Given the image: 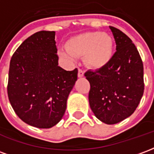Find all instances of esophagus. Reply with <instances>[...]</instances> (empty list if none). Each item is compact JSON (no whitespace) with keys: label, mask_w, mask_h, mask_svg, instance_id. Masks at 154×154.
<instances>
[{"label":"esophagus","mask_w":154,"mask_h":154,"mask_svg":"<svg viewBox=\"0 0 154 154\" xmlns=\"http://www.w3.org/2000/svg\"><path fill=\"white\" fill-rule=\"evenodd\" d=\"M77 76L78 77H84V71L82 69H78V73H77Z\"/></svg>","instance_id":"1"}]
</instances>
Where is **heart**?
I'll return each instance as SVG.
<instances>
[{
    "mask_svg": "<svg viewBox=\"0 0 154 154\" xmlns=\"http://www.w3.org/2000/svg\"><path fill=\"white\" fill-rule=\"evenodd\" d=\"M66 50L60 51L61 57L68 59L83 56L87 66L94 69L106 67L112 59L114 42L106 33L87 32L71 38L66 44Z\"/></svg>",
    "mask_w": 154,
    "mask_h": 154,
    "instance_id": "1",
    "label": "heart"
}]
</instances>
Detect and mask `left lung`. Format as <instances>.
Listing matches in <instances>:
<instances>
[{
	"label": "left lung",
	"instance_id": "8db88e82",
	"mask_svg": "<svg viewBox=\"0 0 154 154\" xmlns=\"http://www.w3.org/2000/svg\"><path fill=\"white\" fill-rule=\"evenodd\" d=\"M116 52L109 63L98 70L87 71L89 104L97 119L107 125L122 121L132 115L143 94V66L132 40L110 26Z\"/></svg>",
	"mask_w": 154,
	"mask_h": 154
}]
</instances>
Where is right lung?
Segmentation results:
<instances>
[{
    "label": "right lung",
    "instance_id": "1",
    "mask_svg": "<svg viewBox=\"0 0 154 154\" xmlns=\"http://www.w3.org/2000/svg\"><path fill=\"white\" fill-rule=\"evenodd\" d=\"M55 32H37L16 49L10 63L9 100L19 118L29 125L49 129L67 108L77 71L58 66Z\"/></svg>",
    "mask_w": 154,
    "mask_h": 154
}]
</instances>
